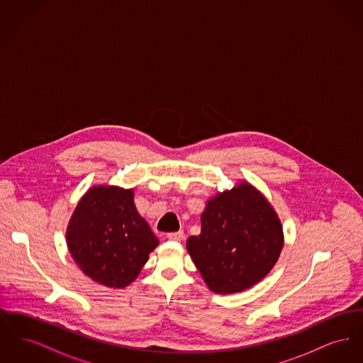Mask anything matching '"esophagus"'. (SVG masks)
<instances>
[{
	"label": "esophagus",
	"instance_id": "34e87169",
	"mask_svg": "<svg viewBox=\"0 0 363 363\" xmlns=\"http://www.w3.org/2000/svg\"><path fill=\"white\" fill-rule=\"evenodd\" d=\"M167 238L170 240V241H182L184 238H185V234H184V231H175V233H170V234H167Z\"/></svg>",
	"mask_w": 363,
	"mask_h": 363
}]
</instances>
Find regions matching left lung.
<instances>
[{
    "label": "left lung",
    "mask_w": 363,
    "mask_h": 363,
    "mask_svg": "<svg viewBox=\"0 0 363 363\" xmlns=\"http://www.w3.org/2000/svg\"><path fill=\"white\" fill-rule=\"evenodd\" d=\"M284 245L283 225L267 197L242 181L216 193L201 213V233L186 249L208 289L241 293L275 267Z\"/></svg>",
    "instance_id": "1"
}]
</instances>
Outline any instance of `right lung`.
<instances>
[{
	"mask_svg": "<svg viewBox=\"0 0 363 363\" xmlns=\"http://www.w3.org/2000/svg\"><path fill=\"white\" fill-rule=\"evenodd\" d=\"M133 197V189L95 185L77 203L67 228L72 259L84 275L110 289L135 281L159 245Z\"/></svg>",
	"mask_w": 363,
	"mask_h": 363,
	"instance_id": "obj_1",
	"label": "right lung"
}]
</instances>
